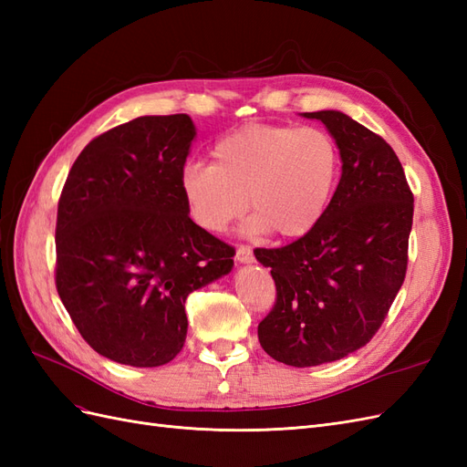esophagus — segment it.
<instances>
[{"instance_id": "1", "label": "esophagus", "mask_w": 467, "mask_h": 467, "mask_svg": "<svg viewBox=\"0 0 467 467\" xmlns=\"http://www.w3.org/2000/svg\"><path fill=\"white\" fill-rule=\"evenodd\" d=\"M235 261H237V263H242V265H249V263L255 261V257H253V251H251V247H247V245H239V247H237V251H235Z\"/></svg>"}]
</instances>
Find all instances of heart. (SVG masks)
Returning <instances> with one entry per match:
<instances>
[{"instance_id":"b5f03b06","label":"heart","mask_w":467,"mask_h":467,"mask_svg":"<svg viewBox=\"0 0 467 467\" xmlns=\"http://www.w3.org/2000/svg\"><path fill=\"white\" fill-rule=\"evenodd\" d=\"M338 171L341 155L327 132L251 124L222 136L212 163L182 165L179 189L189 216L206 232H223L249 204L255 214L245 222V234L300 239L327 212Z\"/></svg>"}]
</instances>
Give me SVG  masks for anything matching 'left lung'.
I'll return each instance as SVG.
<instances>
[{
    "mask_svg": "<svg viewBox=\"0 0 467 467\" xmlns=\"http://www.w3.org/2000/svg\"><path fill=\"white\" fill-rule=\"evenodd\" d=\"M335 140L341 179L314 232L280 249H255L276 285L259 323L268 357L296 368L348 357L386 319L407 271L413 194L384 138L341 110L300 112Z\"/></svg>",
    "mask_w": 467,
    "mask_h": 467,
    "instance_id": "1",
    "label": "left lung"
}]
</instances>
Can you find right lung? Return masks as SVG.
<instances>
[{"mask_svg":"<svg viewBox=\"0 0 467 467\" xmlns=\"http://www.w3.org/2000/svg\"><path fill=\"white\" fill-rule=\"evenodd\" d=\"M194 122L138 117L91 140L56 222V288L99 355L136 368L171 362L187 338V296L234 268V249L196 225L179 175Z\"/></svg>","mask_w":467,"mask_h":467,"instance_id":"1","label":"right lung"}]
</instances>
